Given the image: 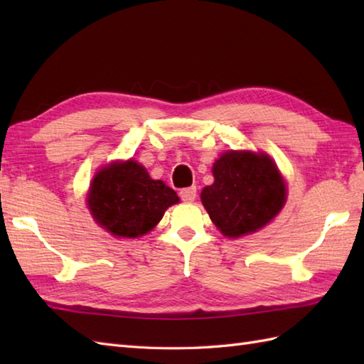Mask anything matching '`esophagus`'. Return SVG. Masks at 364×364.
Listing matches in <instances>:
<instances>
[{
  "mask_svg": "<svg viewBox=\"0 0 364 364\" xmlns=\"http://www.w3.org/2000/svg\"><path fill=\"white\" fill-rule=\"evenodd\" d=\"M180 197H181L183 202H194L196 197H197V188L191 186V188H186V189H181Z\"/></svg>",
  "mask_w": 364,
  "mask_h": 364,
  "instance_id": "1",
  "label": "esophagus"
}]
</instances>
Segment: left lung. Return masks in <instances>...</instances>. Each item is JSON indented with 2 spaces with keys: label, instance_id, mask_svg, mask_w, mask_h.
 Segmentation results:
<instances>
[{
  "label": "left lung",
  "instance_id": "obj_1",
  "mask_svg": "<svg viewBox=\"0 0 364 364\" xmlns=\"http://www.w3.org/2000/svg\"><path fill=\"white\" fill-rule=\"evenodd\" d=\"M214 183L202 191V203L223 235L253 233L280 213L286 188L266 154L228 151L214 162Z\"/></svg>",
  "mask_w": 364,
  "mask_h": 364
}]
</instances>
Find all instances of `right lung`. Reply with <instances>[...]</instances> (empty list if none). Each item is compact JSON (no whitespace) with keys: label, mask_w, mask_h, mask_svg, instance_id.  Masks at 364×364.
Returning a JSON list of instances; mask_svg holds the SVG:
<instances>
[{"label":"right lung","mask_w":364,"mask_h":364,"mask_svg":"<svg viewBox=\"0 0 364 364\" xmlns=\"http://www.w3.org/2000/svg\"><path fill=\"white\" fill-rule=\"evenodd\" d=\"M180 202L176 192L161 180H151L134 162H115L94 178L87 205L94 219L109 233L137 237L156 225L166 210Z\"/></svg>","instance_id":"add662e5"}]
</instances>
